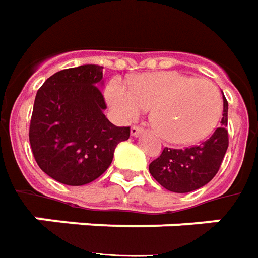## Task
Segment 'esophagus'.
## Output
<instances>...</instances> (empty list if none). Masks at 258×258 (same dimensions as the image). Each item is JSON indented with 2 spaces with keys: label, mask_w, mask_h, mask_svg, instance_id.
I'll use <instances>...</instances> for the list:
<instances>
[{
  "label": "esophagus",
  "mask_w": 258,
  "mask_h": 258,
  "mask_svg": "<svg viewBox=\"0 0 258 258\" xmlns=\"http://www.w3.org/2000/svg\"><path fill=\"white\" fill-rule=\"evenodd\" d=\"M142 131H144V130H142L141 127H137V125H133L131 130H130V133H131L133 137H138V135H141Z\"/></svg>",
  "instance_id": "1"
}]
</instances>
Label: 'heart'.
Wrapping results in <instances>:
<instances>
[{
  "label": "heart",
  "mask_w": 258,
  "mask_h": 258,
  "mask_svg": "<svg viewBox=\"0 0 258 258\" xmlns=\"http://www.w3.org/2000/svg\"><path fill=\"white\" fill-rule=\"evenodd\" d=\"M131 89L113 81L106 100L120 120L133 121L151 109V123L162 140L185 145L207 138L222 113V98L208 79H196L176 71L142 74L130 82Z\"/></svg>",
  "instance_id": "1"
}]
</instances>
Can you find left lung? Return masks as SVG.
<instances>
[{"label":"left lung","instance_id":"1","mask_svg":"<svg viewBox=\"0 0 258 258\" xmlns=\"http://www.w3.org/2000/svg\"><path fill=\"white\" fill-rule=\"evenodd\" d=\"M228 102L223 96V114L208 140L200 145L172 149L165 148L158 159L151 162L149 173L158 183L173 192H190L210 183L217 174L228 149Z\"/></svg>","mask_w":258,"mask_h":258}]
</instances>
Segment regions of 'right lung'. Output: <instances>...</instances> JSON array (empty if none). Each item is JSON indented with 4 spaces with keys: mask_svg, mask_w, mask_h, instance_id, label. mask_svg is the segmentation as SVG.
<instances>
[{
    "mask_svg": "<svg viewBox=\"0 0 258 258\" xmlns=\"http://www.w3.org/2000/svg\"><path fill=\"white\" fill-rule=\"evenodd\" d=\"M103 67L86 64L58 71L36 93L29 141L37 165L51 179L84 185L110 166L130 127H116L103 111Z\"/></svg>",
    "mask_w": 258,
    "mask_h": 258,
    "instance_id": "right-lung-1",
    "label": "right lung"
}]
</instances>
